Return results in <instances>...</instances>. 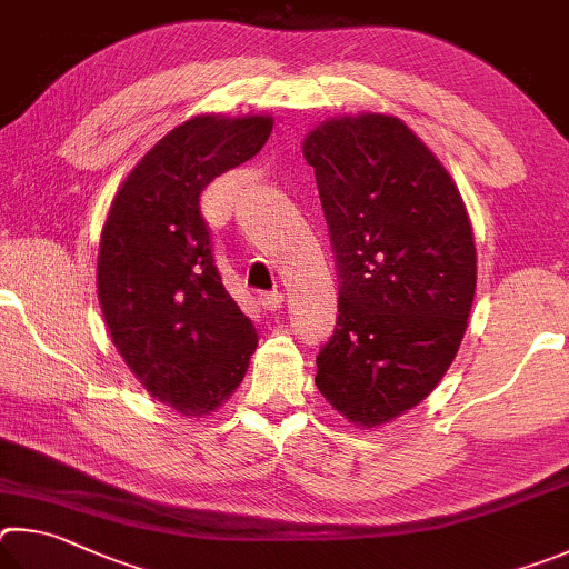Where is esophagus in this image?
I'll return each instance as SVG.
<instances>
[{"instance_id": "34e87169", "label": "esophagus", "mask_w": 569, "mask_h": 569, "mask_svg": "<svg viewBox=\"0 0 569 569\" xmlns=\"http://www.w3.org/2000/svg\"><path fill=\"white\" fill-rule=\"evenodd\" d=\"M282 302H284L282 292H262V295H259V305H262L264 310H279Z\"/></svg>"}]
</instances>
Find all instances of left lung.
Listing matches in <instances>:
<instances>
[{"label":"left lung","instance_id":"8db88e82","mask_svg":"<svg viewBox=\"0 0 569 569\" xmlns=\"http://www.w3.org/2000/svg\"><path fill=\"white\" fill-rule=\"evenodd\" d=\"M340 279L317 390L355 425L420 405L452 365L472 310V224L452 177L405 122L330 119L305 139Z\"/></svg>","mask_w":569,"mask_h":569}]
</instances>
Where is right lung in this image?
Listing matches in <instances>:
<instances>
[{
    "mask_svg": "<svg viewBox=\"0 0 569 569\" xmlns=\"http://www.w3.org/2000/svg\"><path fill=\"white\" fill-rule=\"evenodd\" d=\"M269 117L202 114L174 127L119 187L99 244V305L144 390L184 417L237 390L257 330L224 290L199 194L252 159Z\"/></svg>",
    "mask_w": 569,
    "mask_h": 569,
    "instance_id": "1",
    "label": "right lung"
}]
</instances>
